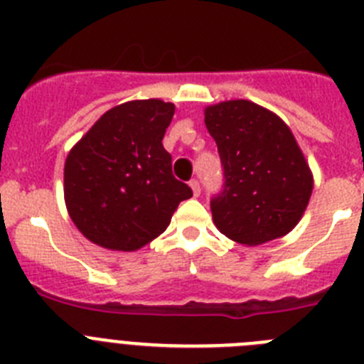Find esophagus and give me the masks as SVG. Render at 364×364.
<instances>
[{
  "mask_svg": "<svg viewBox=\"0 0 364 364\" xmlns=\"http://www.w3.org/2000/svg\"><path fill=\"white\" fill-rule=\"evenodd\" d=\"M189 186H191V189H193V195H195V197H198V195H200V184H198V180L193 178L191 182H189Z\"/></svg>",
  "mask_w": 364,
  "mask_h": 364,
  "instance_id": "34e87169",
  "label": "esophagus"
}]
</instances>
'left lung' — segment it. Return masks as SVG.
<instances>
[{
  "label": "left lung",
  "mask_w": 364,
  "mask_h": 364,
  "mask_svg": "<svg viewBox=\"0 0 364 364\" xmlns=\"http://www.w3.org/2000/svg\"><path fill=\"white\" fill-rule=\"evenodd\" d=\"M204 122L226 178L220 195L211 198L218 231L244 246L290 233L314 189V175L290 127L250 100L210 105Z\"/></svg>",
  "instance_id": "8db88e82"
}]
</instances>
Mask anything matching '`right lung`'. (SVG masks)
Instances as JSON below:
<instances>
[{"mask_svg": "<svg viewBox=\"0 0 364 364\" xmlns=\"http://www.w3.org/2000/svg\"><path fill=\"white\" fill-rule=\"evenodd\" d=\"M175 105L133 100L109 109L69 151L63 195L85 239L114 252H136L156 239L178 204L193 197L173 176L162 138Z\"/></svg>", "mask_w": 364, "mask_h": 364, "instance_id": "add662e5", "label": "right lung"}]
</instances>
